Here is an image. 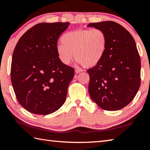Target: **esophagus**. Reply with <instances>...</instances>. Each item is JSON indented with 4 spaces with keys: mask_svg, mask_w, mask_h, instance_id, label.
Masks as SVG:
<instances>
[{
    "mask_svg": "<svg viewBox=\"0 0 150 150\" xmlns=\"http://www.w3.org/2000/svg\"><path fill=\"white\" fill-rule=\"evenodd\" d=\"M82 69H76L75 70V72L76 73H81V71H82Z\"/></svg>",
    "mask_w": 150,
    "mask_h": 150,
    "instance_id": "1",
    "label": "esophagus"
}]
</instances>
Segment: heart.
Here are the masks:
<instances>
[{
  "label": "heart",
  "mask_w": 150,
  "mask_h": 150,
  "mask_svg": "<svg viewBox=\"0 0 150 150\" xmlns=\"http://www.w3.org/2000/svg\"><path fill=\"white\" fill-rule=\"evenodd\" d=\"M62 44L57 46L59 61L69 65L74 56L77 63L88 67H95L102 62L107 49V37L103 30L79 29L65 33L61 37Z\"/></svg>",
  "instance_id": "1"
}]
</instances>
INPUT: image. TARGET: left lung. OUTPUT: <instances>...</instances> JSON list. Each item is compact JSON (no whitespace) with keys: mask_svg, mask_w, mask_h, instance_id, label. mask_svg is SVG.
Instances as JSON below:
<instances>
[{"mask_svg":"<svg viewBox=\"0 0 150 150\" xmlns=\"http://www.w3.org/2000/svg\"><path fill=\"white\" fill-rule=\"evenodd\" d=\"M103 30L107 49L99 64L87 70L91 99L105 110H118L135 97L140 86L141 62L132 35L116 22L90 23Z\"/></svg>","mask_w":150,"mask_h":150,"instance_id":"obj_1","label":"left lung"}]
</instances>
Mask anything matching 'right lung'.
<instances>
[{
  "label": "right lung",
  "instance_id": "obj_1",
  "mask_svg": "<svg viewBox=\"0 0 150 150\" xmlns=\"http://www.w3.org/2000/svg\"><path fill=\"white\" fill-rule=\"evenodd\" d=\"M69 22L40 23L20 38L11 63V82L22 107L30 112L47 115L61 108L74 69L62 64L57 43Z\"/></svg>",
  "mask_w": 150,
  "mask_h": 150
}]
</instances>
